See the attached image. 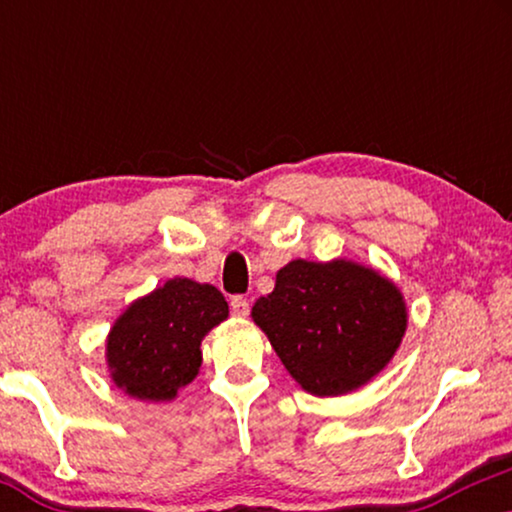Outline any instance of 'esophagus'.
<instances>
[{"mask_svg":"<svg viewBox=\"0 0 512 512\" xmlns=\"http://www.w3.org/2000/svg\"><path fill=\"white\" fill-rule=\"evenodd\" d=\"M249 300L244 296H235L233 300H230V312L235 314V317H249Z\"/></svg>","mask_w":512,"mask_h":512,"instance_id":"34e87169","label":"esophagus"}]
</instances>
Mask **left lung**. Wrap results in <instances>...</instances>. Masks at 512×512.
I'll return each mask as SVG.
<instances>
[{"instance_id":"obj_1","label":"left lung","mask_w":512,"mask_h":512,"mask_svg":"<svg viewBox=\"0 0 512 512\" xmlns=\"http://www.w3.org/2000/svg\"><path fill=\"white\" fill-rule=\"evenodd\" d=\"M251 317L293 380L314 396L349 394L373 380L408 326L398 286L345 258L284 265Z\"/></svg>"}]
</instances>
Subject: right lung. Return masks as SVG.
Wrapping results in <instances>:
<instances>
[{
    "label": "right lung",
    "mask_w": 512,
    "mask_h": 512,
    "mask_svg": "<svg viewBox=\"0 0 512 512\" xmlns=\"http://www.w3.org/2000/svg\"><path fill=\"white\" fill-rule=\"evenodd\" d=\"M226 317L216 286L170 279L116 319L107 338L111 380L139 401H172L198 375L202 338Z\"/></svg>",
    "instance_id": "add662e5"
}]
</instances>
